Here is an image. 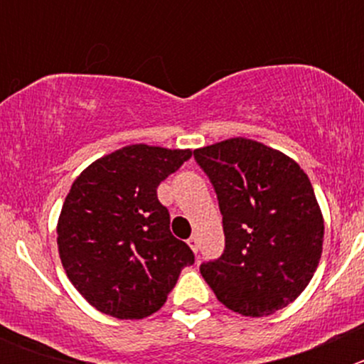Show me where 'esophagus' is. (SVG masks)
Wrapping results in <instances>:
<instances>
[{
	"label": "esophagus",
	"mask_w": 364,
	"mask_h": 364,
	"mask_svg": "<svg viewBox=\"0 0 364 364\" xmlns=\"http://www.w3.org/2000/svg\"><path fill=\"white\" fill-rule=\"evenodd\" d=\"M188 244L191 246L193 252H195V253L198 252V237H197V235H191V237H189V240H188Z\"/></svg>",
	"instance_id": "34e87169"
}]
</instances>
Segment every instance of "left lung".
Masks as SVG:
<instances>
[{
    "label": "left lung",
    "instance_id": "obj_1",
    "mask_svg": "<svg viewBox=\"0 0 364 364\" xmlns=\"http://www.w3.org/2000/svg\"><path fill=\"white\" fill-rule=\"evenodd\" d=\"M218 197L226 250L200 266L218 301L246 317L286 308L319 266L324 218L308 175L273 147L235 136L195 149Z\"/></svg>",
    "mask_w": 364,
    "mask_h": 364
}]
</instances>
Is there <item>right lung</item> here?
<instances>
[{"instance_id":"right-lung-1","label":"right lung","mask_w":364,"mask_h":364,"mask_svg":"<svg viewBox=\"0 0 364 364\" xmlns=\"http://www.w3.org/2000/svg\"><path fill=\"white\" fill-rule=\"evenodd\" d=\"M191 149L131 144L104 154L74 180L58 218V253L73 286L117 319H144L164 306L191 247L169 230L156 197Z\"/></svg>"}]
</instances>
